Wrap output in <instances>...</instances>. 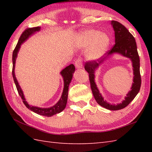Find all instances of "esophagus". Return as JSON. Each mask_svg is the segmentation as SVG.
Segmentation results:
<instances>
[{"label":"esophagus","mask_w":152,"mask_h":152,"mask_svg":"<svg viewBox=\"0 0 152 152\" xmlns=\"http://www.w3.org/2000/svg\"><path fill=\"white\" fill-rule=\"evenodd\" d=\"M75 66L77 69H82V63L81 59H78L75 61Z\"/></svg>","instance_id":"obj_1"}]
</instances>
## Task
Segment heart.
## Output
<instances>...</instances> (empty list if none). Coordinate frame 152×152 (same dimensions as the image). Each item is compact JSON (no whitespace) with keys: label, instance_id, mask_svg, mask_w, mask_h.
Instances as JSON below:
<instances>
[{"label":"heart","instance_id":"1","mask_svg":"<svg viewBox=\"0 0 152 152\" xmlns=\"http://www.w3.org/2000/svg\"><path fill=\"white\" fill-rule=\"evenodd\" d=\"M110 44L108 34L101 31L91 29L83 32L78 38V45L82 48H88L86 57L91 61H97L107 51Z\"/></svg>","mask_w":152,"mask_h":152}]
</instances>
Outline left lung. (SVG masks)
Wrapping results in <instances>:
<instances>
[{
	"instance_id": "obj_1",
	"label": "left lung",
	"mask_w": 152,
	"mask_h": 152,
	"mask_svg": "<svg viewBox=\"0 0 152 152\" xmlns=\"http://www.w3.org/2000/svg\"><path fill=\"white\" fill-rule=\"evenodd\" d=\"M111 25L114 28L115 34V44L112 50L106 53V56L101 60L90 61L86 63L85 70L89 73L90 84L93 96L98 104L110 110H118L126 107L133 101L140 91L141 86V77L140 74V59L137 51V43L129 31L120 23L112 21ZM118 53L129 58L132 62L134 70V83L132 84L131 91L128 92L125 99L120 103L115 105L108 103L103 98L96 86L94 81L95 71L98 66L110 57L112 54Z\"/></svg>"
}]
</instances>
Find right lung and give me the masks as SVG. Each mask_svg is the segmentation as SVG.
Returning a JSON list of instances; mask_svg holds the SVG:
<instances>
[{
	"label": "right lung",
	"mask_w": 152,
	"mask_h": 152,
	"mask_svg": "<svg viewBox=\"0 0 152 152\" xmlns=\"http://www.w3.org/2000/svg\"><path fill=\"white\" fill-rule=\"evenodd\" d=\"M40 27H37L33 28H27L23 33L21 35L20 38L18 40V42L16 45L15 49L13 51L12 55V62H13V68H12V76L14 80V83L16 86V88L18 91V93L19 96H21V99L23 100L24 104L26 106V107L31 110V111L36 113L37 114H39L41 115L47 116V117H51L56 114H59V113L62 112L63 110L65 108L66 102H67V99H68V91H69V87L70 83L71 82V80L72 79L73 74L75 72V66L73 64H70V65L67 66L66 67L64 68L63 70L61 71L60 74L61 76L63 77V82H64V88L63 90L62 95L60 99L59 100L56 104L53 105V106H51L49 108H40L38 107V106H34L30 105L26 99L25 98V96L23 94V91L21 89L20 86H19V83L16 78L15 75V61L17 59L18 54L19 50H20L21 45L23 44L25 41L27 40L31 36H33V34L37 33V32H39L40 31Z\"/></svg>",
	"instance_id": "1"
}]
</instances>
